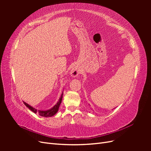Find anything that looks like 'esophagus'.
I'll return each mask as SVG.
<instances>
[{
  "label": "esophagus",
  "instance_id": "1",
  "mask_svg": "<svg viewBox=\"0 0 151 151\" xmlns=\"http://www.w3.org/2000/svg\"><path fill=\"white\" fill-rule=\"evenodd\" d=\"M80 74V70L78 68V67H77L76 65H74L70 70V75L72 77H76L77 76Z\"/></svg>",
  "mask_w": 151,
  "mask_h": 151
}]
</instances>
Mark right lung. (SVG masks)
<instances>
[{
    "instance_id": "obj_1",
    "label": "right lung",
    "mask_w": 151,
    "mask_h": 151,
    "mask_svg": "<svg viewBox=\"0 0 151 151\" xmlns=\"http://www.w3.org/2000/svg\"><path fill=\"white\" fill-rule=\"evenodd\" d=\"M62 97H63V92L61 94V96L59 98L58 101H57V103L54 105V106L48 109H47V110H42V109H37L35 108H33V106H30L29 104H28V103H26V102L23 101L24 104L26 105V106L27 108H28L31 111H33L35 113H38L40 116H43V117H50L52 116L53 115H55V114L58 112V109H59V106L62 103Z\"/></svg>"
}]
</instances>
